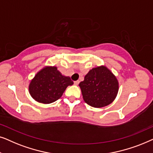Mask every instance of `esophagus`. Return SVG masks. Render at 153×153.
I'll list each match as a JSON object with an SVG mask.
<instances>
[{
    "instance_id": "1",
    "label": "esophagus",
    "mask_w": 153,
    "mask_h": 153,
    "mask_svg": "<svg viewBox=\"0 0 153 153\" xmlns=\"http://www.w3.org/2000/svg\"><path fill=\"white\" fill-rule=\"evenodd\" d=\"M79 82H80V81H79V80H76V81H75V82H74V84H75V85H78L79 84Z\"/></svg>"
}]
</instances>
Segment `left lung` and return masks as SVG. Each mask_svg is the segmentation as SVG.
I'll return each mask as SVG.
<instances>
[{"label": "left lung", "instance_id": "obj_1", "mask_svg": "<svg viewBox=\"0 0 153 153\" xmlns=\"http://www.w3.org/2000/svg\"><path fill=\"white\" fill-rule=\"evenodd\" d=\"M79 86L84 101L94 108L104 107L111 103L119 89L116 77L103 66L89 71Z\"/></svg>", "mask_w": 153, "mask_h": 153}]
</instances>
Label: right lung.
Segmentation results:
<instances>
[{
    "instance_id": "1",
    "label": "right lung",
    "mask_w": 153,
    "mask_h": 153,
    "mask_svg": "<svg viewBox=\"0 0 153 153\" xmlns=\"http://www.w3.org/2000/svg\"><path fill=\"white\" fill-rule=\"evenodd\" d=\"M73 84L71 78L62 75L56 67L47 66L35 75L28 89L33 99L48 104L60 99L66 87Z\"/></svg>"
}]
</instances>
